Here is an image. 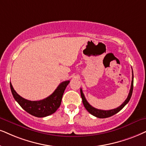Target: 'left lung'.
<instances>
[{"label": "left lung", "instance_id": "left-lung-1", "mask_svg": "<svg viewBox=\"0 0 146 146\" xmlns=\"http://www.w3.org/2000/svg\"><path fill=\"white\" fill-rule=\"evenodd\" d=\"M133 89V70H132L131 85V89H130L129 93V95H128V96H127V99L125 100V102H123V104L121 105V106L118 107V108H114V109H112V110H99V109H97V108H94V107L92 106L91 105H90L89 103L88 102V101L86 100V99L84 96V93H83V91L82 89H80V92H81V96H82V98L83 104H84L86 109L88 110V111L89 112L90 114L94 116V117L100 118V119H104V118H108V117H111V116L117 114V112H119L121 109H123V107H124L125 105H126L127 103L129 102V101L130 100L131 97V96H132Z\"/></svg>", "mask_w": 146, "mask_h": 146}]
</instances>
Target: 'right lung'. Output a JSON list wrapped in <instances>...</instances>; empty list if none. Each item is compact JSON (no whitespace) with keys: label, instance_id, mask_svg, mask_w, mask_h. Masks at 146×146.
<instances>
[{"label":"right lung","instance_id":"add662e5","mask_svg":"<svg viewBox=\"0 0 146 146\" xmlns=\"http://www.w3.org/2000/svg\"><path fill=\"white\" fill-rule=\"evenodd\" d=\"M69 82L70 81L62 82L50 96L39 101H31L23 98L17 93L11 83L10 87L15 100L23 110L34 117H45L53 114L59 108L64 92Z\"/></svg>","mask_w":146,"mask_h":146}]
</instances>
